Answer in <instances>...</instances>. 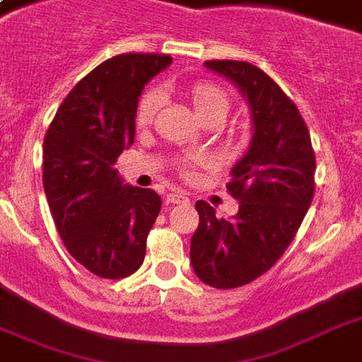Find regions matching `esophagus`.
Listing matches in <instances>:
<instances>
[{"label": "esophagus", "mask_w": 362, "mask_h": 362, "mask_svg": "<svg viewBox=\"0 0 362 362\" xmlns=\"http://www.w3.org/2000/svg\"><path fill=\"white\" fill-rule=\"evenodd\" d=\"M165 203L167 204H180V203H187V197L184 195V193L180 192H173L167 195V199H165Z\"/></svg>", "instance_id": "1"}]
</instances>
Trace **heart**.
I'll use <instances>...</instances> for the list:
<instances>
[{
    "label": "heart",
    "mask_w": 362,
    "mask_h": 362,
    "mask_svg": "<svg viewBox=\"0 0 362 362\" xmlns=\"http://www.w3.org/2000/svg\"><path fill=\"white\" fill-rule=\"evenodd\" d=\"M184 95L189 99V103L193 105V109L199 115L201 120H209V118H223L229 109V103H231V98H229V92L226 88L218 84L214 81H192L184 84L180 88ZM159 107V92L158 90H146L142 93L139 103H136V112L135 120L139 125H148L152 124L153 116L158 112ZM204 159H193V161H187L184 167H182V173L184 176L192 175L193 169L197 167H203Z\"/></svg>",
    "instance_id": "b5f03b06"
}]
</instances>
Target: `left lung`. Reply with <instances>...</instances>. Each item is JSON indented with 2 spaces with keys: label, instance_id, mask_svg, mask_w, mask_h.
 I'll return each instance as SVG.
<instances>
[{
  "label": "left lung",
  "instance_id": "8db88e82",
  "mask_svg": "<svg viewBox=\"0 0 362 362\" xmlns=\"http://www.w3.org/2000/svg\"><path fill=\"white\" fill-rule=\"evenodd\" d=\"M250 103V150L231 170L227 189L238 201L235 218H216L197 201L199 227L192 237L195 274L216 289L246 286L276 264L291 244L315 192V153L297 105L257 65L209 59Z\"/></svg>",
  "mask_w": 362,
  "mask_h": 362
}]
</instances>
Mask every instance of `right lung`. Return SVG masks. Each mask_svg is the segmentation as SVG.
<instances>
[{"label": "right lung", "instance_id": "add662e5", "mask_svg": "<svg viewBox=\"0 0 362 362\" xmlns=\"http://www.w3.org/2000/svg\"><path fill=\"white\" fill-rule=\"evenodd\" d=\"M169 54H120L67 93L42 142V186L67 252L99 278L118 280L144 261L161 210L153 189L124 186L116 161L135 141V112Z\"/></svg>", "mask_w": 362, "mask_h": 362}]
</instances>
